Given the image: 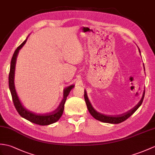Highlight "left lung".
Wrapping results in <instances>:
<instances>
[{"instance_id": "obj_1", "label": "left lung", "mask_w": 155, "mask_h": 155, "mask_svg": "<svg viewBox=\"0 0 155 155\" xmlns=\"http://www.w3.org/2000/svg\"><path fill=\"white\" fill-rule=\"evenodd\" d=\"M139 53H141V51H140L139 49ZM144 96H145V92H143V96H142L141 100L139 101V102L137 104L134 108H132L131 110L127 111V112L120 114V115H117V116H110V115L102 114L99 113L97 111H96L94 109V107H92L91 102H90L88 98V96H87V93H86V92L85 91H84V94L86 104V106H87L88 110L89 111L90 114H91V116L93 117H94L96 120H98L100 121L104 122V123H108V124H117L121 123V122H123L125 120H126L127 118L130 117L131 115L139 108L140 106L141 105L143 98H144Z\"/></svg>"}]
</instances>
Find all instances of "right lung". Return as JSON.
<instances>
[{
	"instance_id": "1",
	"label": "right lung",
	"mask_w": 155,
	"mask_h": 155,
	"mask_svg": "<svg viewBox=\"0 0 155 155\" xmlns=\"http://www.w3.org/2000/svg\"><path fill=\"white\" fill-rule=\"evenodd\" d=\"M28 37L29 35L26 38V39H25L22 44L20 46L18 47L17 49L15 50V51H14L13 54V56L11 59V63H10V69L8 77L9 88L12 95L14 105L15 106L18 112L20 115V116L24 117V119H26V120L28 121H30L31 123L40 125H48L53 123H55V122H57L59 120L61 116H62L64 110V103L66 102L67 96L69 94L71 89L73 88L74 85L72 84L64 88L63 99L62 100V101L61 102L58 107L51 113L44 114H35L25 108L22 104H21L16 91L15 86H14V74H15V67L18 55L20 50L22 48V47L25 44H26Z\"/></svg>"
}]
</instances>
